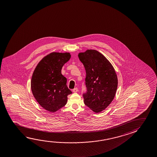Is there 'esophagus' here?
<instances>
[{"mask_svg":"<svg viewBox=\"0 0 157 157\" xmlns=\"http://www.w3.org/2000/svg\"><path fill=\"white\" fill-rule=\"evenodd\" d=\"M78 91V89L77 87H75L73 90V93H77Z\"/></svg>","mask_w":157,"mask_h":157,"instance_id":"34e87169","label":"esophagus"}]
</instances>
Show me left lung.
<instances>
[{
	"instance_id": "8db88e82",
	"label": "left lung",
	"mask_w": 157,
	"mask_h": 157,
	"mask_svg": "<svg viewBox=\"0 0 157 157\" xmlns=\"http://www.w3.org/2000/svg\"><path fill=\"white\" fill-rule=\"evenodd\" d=\"M86 71L87 91L83 94L84 102L95 113L105 109L116 95L118 79L113 66L95 50H87L78 54Z\"/></svg>"
}]
</instances>
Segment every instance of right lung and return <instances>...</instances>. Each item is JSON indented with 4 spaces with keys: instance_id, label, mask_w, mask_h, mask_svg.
<instances>
[{
    "instance_id": "1",
    "label": "right lung",
    "mask_w": 157,
    "mask_h": 157,
    "mask_svg": "<svg viewBox=\"0 0 157 157\" xmlns=\"http://www.w3.org/2000/svg\"><path fill=\"white\" fill-rule=\"evenodd\" d=\"M69 52H52L41 59L34 71L31 90L39 104L46 111L55 112L67 103L72 94L67 79L61 74L62 67L70 60Z\"/></svg>"
}]
</instances>
